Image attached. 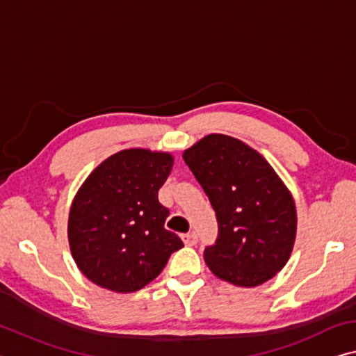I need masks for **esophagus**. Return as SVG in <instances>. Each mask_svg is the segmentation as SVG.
<instances>
[{
  "label": "esophagus",
  "instance_id": "1",
  "mask_svg": "<svg viewBox=\"0 0 356 356\" xmlns=\"http://www.w3.org/2000/svg\"><path fill=\"white\" fill-rule=\"evenodd\" d=\"M182 241L185 245H195L196 242H198V234H196L195 231H191V233H187V234H182Z\"/></svg>",
  "mask_w": 356,
  "mask_h": 356
}]
</instances>
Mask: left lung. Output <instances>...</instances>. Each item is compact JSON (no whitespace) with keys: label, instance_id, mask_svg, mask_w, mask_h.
<instances>
[{"label":"left lung","instance_id":"left-lung-1","mask_svg":"<svg viewBox=\"0 0 356 356\" xmlns=\"http://www.w3.org/2000/svg\"><path fill=\"white\" fill-rule=\"evenodd\" d=\"M184 160L216 211L218 236L204 259L218 279L257 286L285 266L296 238L290 190L264 158L242 140L209 134Z\"/></svg>","mask_w":356,"mask_h":356}]
</instances>
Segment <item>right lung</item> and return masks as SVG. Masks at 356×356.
I'll use <instances>...</instances> for the list:
<instances>
[{"label":"right lung","instance_id":"obj_1","mask_svg":"<svg viewBox=\"0 0 356 356\" xmlns=\"http://www.w3.org/2000/svg\"><path fill=\"white\" fill-rule=\"evenodd\" d=\"M174 158L166 152L127 149L101 163L72 200L67 239L88 280L117 293L150 284L184 242L165 228L158 201Z\"/></svg>","mask_w":356,"mask_h":356}]
</instances>
